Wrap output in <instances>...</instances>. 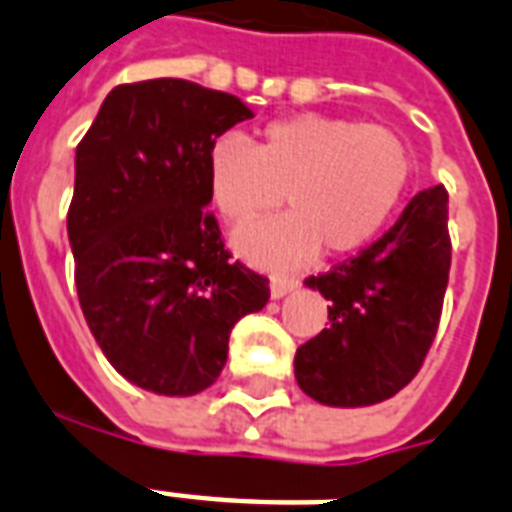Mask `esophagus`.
Here are the masks:
<instances>
[{
  "label": "esophagus",
  "instance_id": "esophagus-1",
  "mask_svg": "<svg viewBox=\"0 0 512 512\" xmlns=\"http://www.w3.org/2000/svg\"><path fill=\"white\" fill-rule=\"evenodd\" d=\"M297 284H300V281L292 279V276H273V279H271V297H276V300H279V297L289 295L292 289H297Z\"/></svg>",
  "mask_w": 512,
  "mask_h": 512
}]
</instances>
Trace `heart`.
Here are the masks:
<instances>
[{"instance_id":"obj_1","label":"heart","mask_w":512,"mask_h":512,"mask_svg":"<svg viewBox=\"0 0 512 512\" xmlns=\"http://www.w3.org/2000/svg\"><path fill=\"white\" fill-rule=\"evenodd\" d=\"M412 156L396 132L342 116L297 114L271 122L257 148L225 135L207 156V188L231 225L281 207L292 215L233 236L252 263L295 265L319 252L348 255L372 241L396 212Z\"/></svg>"}]
</instances>
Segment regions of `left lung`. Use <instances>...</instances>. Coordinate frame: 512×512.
<instances>
[{"label":"left lung","instance_id":"obj_1","mask_svg":"<svg viewBox=\"0 0 512 512\" xmlns=\"http://www.w3.org/2000/svg\"><path fill=\"white\" fill-rule=\"evenodd\" d=\"M449 193L414 196L396 225L332 271L308 276L329 303V327L300 345L295 377L319 404L369 406L420 372L438 332L452 265Z\"/></svg>","mask_w":512,"mask_h":512}]
</instances>
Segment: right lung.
<instances>
[{
    "instance_id": "1",
    "label": "right lung",
    "mask_w": 512,
    "mask_h": 512,
    "mask_svg": "<svg viewBox=\"0 0 512 512\" xmlns=\"http://www.w3.org/2000/svg\"><path fill=\"white\" fill-rule=\"evenodd\" d=\"M244 119L228 92L148 79L108 92L76 146L79 305L116 372L159 396L209 388L233 324L271 297L265 276L231 263L207 209L209 148Z\"/></svg>"
}]
</instances>
